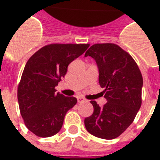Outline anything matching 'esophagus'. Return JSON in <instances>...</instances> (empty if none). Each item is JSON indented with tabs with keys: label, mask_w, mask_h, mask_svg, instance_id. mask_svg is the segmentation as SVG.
Here are the masks:
<instances>
[{
	"label": "esophagus",
	"mask_w": 160,
	"mask_h": 160,
	"mask_svg": "<svg viewBox=\"0 0 160 160\" xmlns=\"http://www.w3.org/2000/svg\"><path fill=\"white\" fill-rule=\"evenodd\" d=\"M77 101H78V103H84V102H86V99L83 98L81 97H77Z\"/></svg>",
	"instance_id": "esophagus-1"
}]
</instances>
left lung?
Returning a JSON list of instances; mask_svg holds the SVG:
<instances>
[{"label": "left lung", "mask_w": 160, "mask_h": 160, "mask_svg": "<svg viewBox=\"0 0 160 160\" xmlns=\"http://www.w3.org/2000/svg\"><path fill=\"white\" fill-rule=\"evenodd\" d=\"M85 56L95 60L98 82L107 103L100 107L91 101L93 113L85 119L87 130L96 137L111 140L133 122L141 105L142 75L132 56L114 43H96Z\"/></svg>", "instance_id": "obj_1"}]
</instances>
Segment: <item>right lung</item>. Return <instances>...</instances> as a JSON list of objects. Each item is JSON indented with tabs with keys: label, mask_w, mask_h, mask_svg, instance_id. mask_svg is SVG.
I'll return each instance as SVG.
<instances>
[{
	"label": "right lung",
	"mask_w": 160,
	"mask_h": 160,
	"mask_svg": "<svg viewBox=\"0 0 160 160\" xmlns=\"http://www.w3.org/2000/svg\"><path fill=\"white\" fill-rule=\"evenodd\" d=\"M89 44H49L27 61L18 87L20 114L30 131L39 137L57 134L76 98L65 97L55 87L65 76L68 66Z\"/></svg>",
	"instance_id": "1"
}]
</instances>
